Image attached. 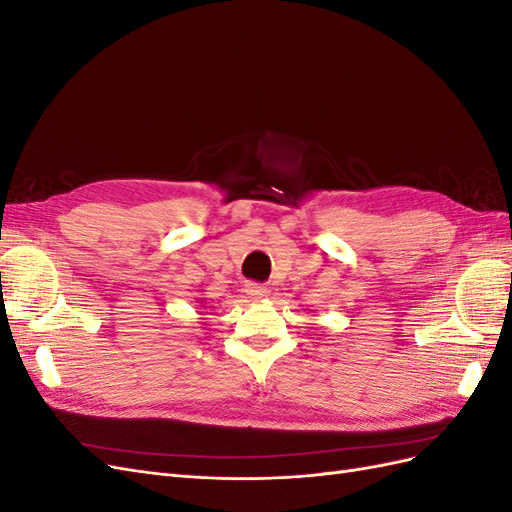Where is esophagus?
Listing matches in <instances>:
<instances>
[{"label": "esophagus", "mask_w": 512, "mask_h": 512, "mask_svg": "<svg viewBox=\"0 0 512 512\" xmlns=\"http://www.w3.org/2000/svg\"><path fill=\"white\" fill-rule=\"evenodd\" d=\"M245 292L250 294L252 299H262V297H267V288H265V286H260V284H254V282H247V284H245Z\"/></svg>", "instance_id": "1"}]
</instances>
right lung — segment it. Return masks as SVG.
Here are the masks:
<instances>
[{
  "mask_svg": "<svg viewBox=\"0 0 512 512\" xmlns=\"http://www.w3.org/2000/svg\"><path fill=\"white\" fill-rule=\"evenodd\" d=\"M200 316H203V312H200Z\"/></svg>",
  "mask_w": 512,
  "mask_h": 512,
  "instance_id": "1",
  "label": "right lung"
}]
</instances>
